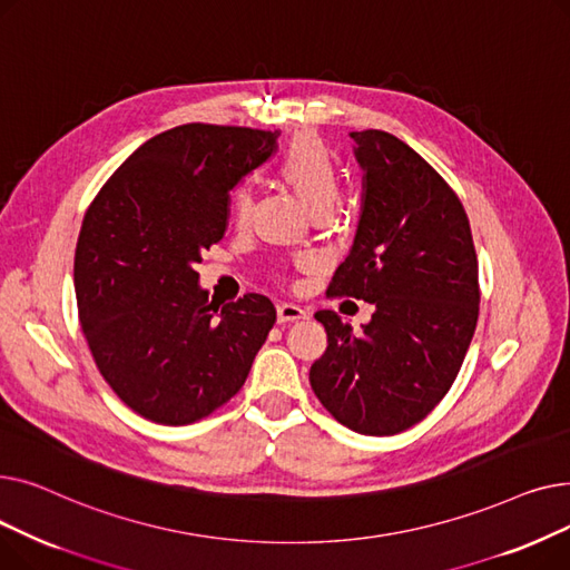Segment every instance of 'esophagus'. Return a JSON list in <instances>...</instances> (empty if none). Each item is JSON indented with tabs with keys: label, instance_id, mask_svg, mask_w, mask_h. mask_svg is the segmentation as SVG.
<instances>
[{
	"label": "esophagus",
	"instance_id": "obj_1",
	"mask_svg": "<svg viewBox=\"0 0 570 570\" xmlns=\"http://www.w3.org/2000/svg\"><path fill=\"white\" fill-rule=\"evenodd\" d=\"M307 309L295 305V303H279L277 305V316L282 323H288V321H301V318H307Z\"/></svg>",
	"mask_w": 570,
	"mask_h": 570
}]
</instances>
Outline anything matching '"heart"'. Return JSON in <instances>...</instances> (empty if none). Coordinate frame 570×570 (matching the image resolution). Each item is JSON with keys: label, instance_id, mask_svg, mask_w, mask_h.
<instances>
[{"label": "heart", "instance_id": "1", "mask_svg": "<svg viewBox=\"0 0 570 570\" xmlns=\"http://www.w3.org/2000/svg\"><path fill=\"white\" fill-rule=\"evenodd\" d=\"M277 177L301 198L314 217H327L342 198L344 175L340 161L316 136H301L291 142L277 164ZM252 191L237 187L230 196V217L245 226L252 215Z\"/></svg>", "mask_w": 570, "mask_h": 570}]
</instances>
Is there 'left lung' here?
<instances>
[{
    "mask_svg": "<svg viewBox=\"0 0 570 570\" xmlns=\"http://www.w3.org/2000/svg\"><path fill=\"white\" fill-rule=\"evenodd\" d=\"M365 203L353 247L327 286L374 307L363 333L316 312L327 348L312 391L344 428L393 436L451 391L471 344L481 286L469 217L453 187L397 136L353 131Z\"/></svg>",
    "mask_w": 570,
    "mask_h": 570,
    "instance_id": "left-lung-1",
    "label": "left lung"
}]
</instances>
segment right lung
<instances>
[{
	"label": "right lung",
	"mask_w": 570,
	"mask_h": 570,
	"mask_svg": "<svg viewBox=\"0 0 570 570\" xmlns=\"http://www.w3.org/2000/svg\"><path fill=\"white\" fill-rule=\"evenodd\" d=\"M279 131L191 122L142 142L89 203L73 258L78 321L112 393L159 425H189L245 385L277 321L269 297L224 307L196 263L224 237L228 191Z\"/></svg>",
	"instance_id": "right-lung-1"
}]
</instances>
